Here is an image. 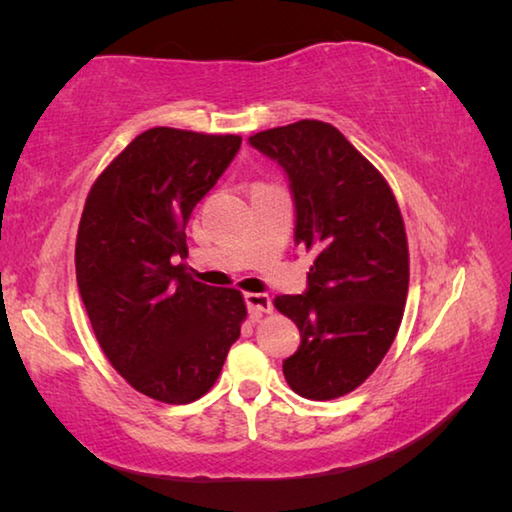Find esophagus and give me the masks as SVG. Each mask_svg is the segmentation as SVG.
<instances>
[{"instance_id": "obj_1", "label": "esophagus", "mask_w": 512, "mask_h": 512, "mask_svg": "<svg viewBox=\"0 0 512 512\" xmlns=\"http://www.w3.org/2000/svg\"><path fill=\"white\" fill-rule=\"evenodd\" d=\"M244 300H246L248 311H250V314H253L255 318L262 316V314H271L273 302H271V298L266 296V293H246Z\"/></svg>"}]
</instances>
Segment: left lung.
I'll use <instances>...</instances> for the list:
<instances>
[{"label":"left lung","mask_w":512,"mask_h":512,"mask_svg":"<svg viewBox=\"0 0 512 512\" xmlns=\"http://www.w3.org/2000/svg\"><path fill=\"white\" fill-rule=\"evenodd\" d=\"M248 142L287 171L293 241L316 253L307 291L273 300L300 329L284 379L307 400L348 395L386 357L404 316L409 244L400 205L386 178L325 121L268 128Z\"/></svg>","instance_id":"1"}]
</instances>
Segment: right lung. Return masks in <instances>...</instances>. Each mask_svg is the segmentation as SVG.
<instances>
[{"instance_id": "1", "label": "right lung", "mask_w": 512, "mask_h": 512, "mask_svg": "<svg viewBox=\"0 0 512 512\" xmlns=\"http://www.w3.org/2000/svg\"><path fill=\"white\" fill-rule=\"evenodd\" d=\"M241 146L239 135L149 128L112 160L85 201L76 282L103 354L135 391L189 404L219 379L239 339L237 289L196 282L185 228Z\"/></svg>"}]
</instances>
